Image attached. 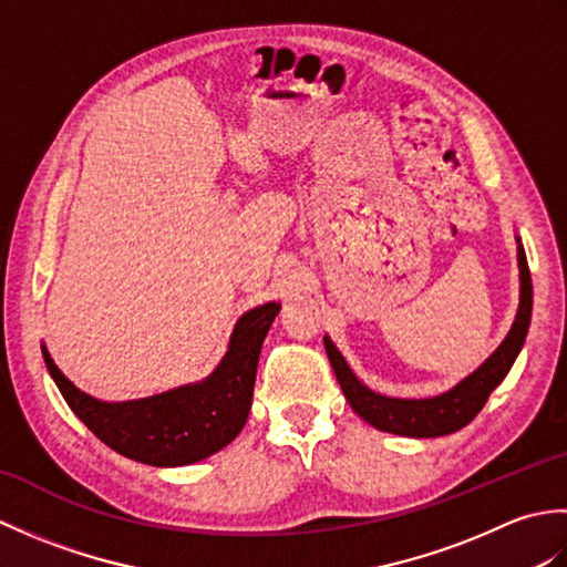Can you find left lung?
Returning <instances> with one entry per match:
<instances>
[{
	"mask_svg": "<svg viewBox=\"0 0 567 567\" xmlns=\"http://www.w3.org/2000/svg\"><path fill=\"white\" fill-rule=\"evenodd\" d=\"M519 275H522V302L516 311L514 327L507 333V339L492 353L483 365H480L473 375H467L461 384L445 394L431 396V400H394V396H382L378 392L368 390L360 382L343 355L339 353L329 339H323L327 353L331 360V368L336 372L341 390L346 394L348 404L353 406L358 416H363L368 424L380 431L400 433V436H414V439H433L445 436V433L461 431L473 421L480 409L485 406L492 390L507 378L516 355H519L528 323H532V305H534V290H532V272H528L526 252L519 246Z\"/></svg>",
	"mask_w": 567,
	"mask_h": 567,
	"instance_id": "8db88e82",
	"label": "left lung"
}]
</instances>
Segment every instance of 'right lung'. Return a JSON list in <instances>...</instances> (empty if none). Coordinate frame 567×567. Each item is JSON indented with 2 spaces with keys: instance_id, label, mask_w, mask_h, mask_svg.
<instances>
[{
  "instance_id": "1",
  "label": "right lung",
  "mask_w": 567,
  "mask_h": 567,
  "mask_svg": "<svg viewBox=\"0 0 567 567\" xmlns=\"http://www.w3.org/2000/svg\"><path fill=\"white\" fill-rule=\"evenodd\" d=\"M280 305H262L238 319L228 351L199 384L136 402H100L80 392L43 346L45 368L68 406L102 443L131 461L175 467L221 451L244 429L252 400L260 348Z\"/></svg>"
}]
</instances>
